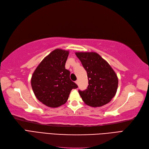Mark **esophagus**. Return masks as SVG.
I'll return each instance as SVG.
<instances>
[{
    "label": "esophagus",
    "mask_w": 149,
    "mask_h": 149,
    "mask_svg": "<svg viewBox=\"0 0 149 149\" xmlns=\"http://www.w3.org/2000/svg\"><path fill=\"white\" fill-rule=\"evenodd\" d=\"M78 82H79V81H78V80H77V81H75V83H76V84H78Z\"/></svg>",
    "instance_id": "esophagus-1"
}]
</instances>
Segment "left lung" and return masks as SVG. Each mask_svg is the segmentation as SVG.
<instances>
[{
  "label": "left lung",
  "instance_id": "obj_1",
  "mask_svg": "<svg viewBox=\"0 0 149 149\" xmlns=\"http://www.w3.org/2000/svg\"><path fill=\"white\" fill-rule=\"evenodd\" d=\"M76 55L87 71L88 86L78 92L86 104L101 107L116 95L118 78L109 64L96 52H76Z\"/></svg>",
  "mask_w": 149,
  "mask_h": 149
}]
</instances>
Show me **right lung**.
Wrapping results in <instances>:
<instances>
[{
  "mask_svg": "<svg viewBox=\"0 0 149 149\" xmlns=\"http://www.w3.org/2000/svg\"><path fill=\"white\" fill-rule=\"evenodd\" d=\"M69 51L56 49L38 65L31 76V85L40 102L49 107L64 104L71 91L78 88L70 79V72L65 69Z\"/></svg>",
  "mask_w": 149,
  "mask_h": 149,
  "instance_id": "right-lung-1",
  "label": "right lung"
}]
</instances>
